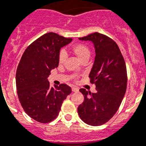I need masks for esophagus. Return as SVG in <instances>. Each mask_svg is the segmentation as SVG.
<instances>
[{"label": "esophagus", "instance_id": "esophagus-1", "mask_svg": "<svg viewBox=\"0 0 146 146\" xmlns=\"http://www.w3.org/2000/svg\"><path fill=\"white\" fill-rule=\"evenodd\" d=\"M72 91L73 92H78V89L77 87H72Z\"/></svg>", "mask_w": 146, "mask_h": 146}]
</instances>
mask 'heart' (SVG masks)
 I'll use <instances>...</instances> for the list:
<instances>
[{
	"instance_id": "obj_1",
	"label": "heart",
	"mask_w": 146,
	"mask_h": 146,
	"mask_svg": "<svg viewBox=\"0 0 146 146\" xmlns=\"http://www.w3.org/2000/svg\"><path fill=\"white\" fill-rule=\"evenodd\" d=\"M71 51L76 57H78L81 62L84 60H88L90 56V50L89 47L83 44H77L73 46L71 48ZM66 59V54L64 51H62L59 55V62L62 64Z\"/></svg>"
}]
</instances>
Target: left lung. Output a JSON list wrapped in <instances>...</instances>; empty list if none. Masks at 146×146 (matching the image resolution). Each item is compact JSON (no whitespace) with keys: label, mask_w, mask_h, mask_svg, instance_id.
I'll return each mask as SVG.
<instances>
[{"label":"left lung","mask_w":146,"mask_h":146,"mask_svg":"<svg viewBox=\"0 0 146 146\" xmlns=\"http://www.w3.org/2000/svg\"><path fill=\"white\" fill-rule=\"evenodd\" d=\"M78 39L94 44L95 59L89 77L97 90L91 93L80 89L84 100L78 106V115L89 125L100 126L115 115L124 97L127 83L125 62L116 43L103 34L94 33Z\"/></svg>","instance_id":"obj_1"}]
</instances>
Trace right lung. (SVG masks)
Segmentation results:
<instances>
[{
  "label": "right lung",
  "instance_id": "right-lung-1",
  "mask_svg": "<svg viewBox=\"0 0 146 146\" xmlns=\"http://www.w3.org/2000/svg\"><path fill=\"white\" fill-rule=\"evenodd\" d=\"M72 38L48 33L29 45L23 53L16 73L18 98L25 112L40 123H48L57 118L62 104L71 93L65 84L50 87L47 78L59 65L62 47Z\"/></svg>",
  "mask_w": 146,
  "mask_h": 146
}]
</instances>
